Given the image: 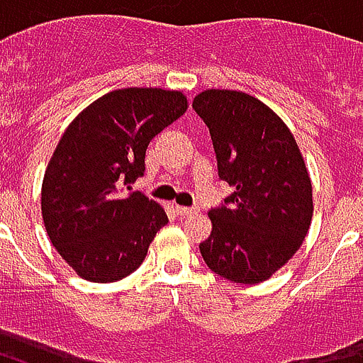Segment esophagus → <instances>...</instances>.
Here are the masks:
<instances>
[{"mask_svg": "<svg viewBox=\"0 0 363 363\" xmlns=\"http://www.w3.org/2000/svg\"><path fill=\"white\" fill-rule=\"evenodd\" d=\"M174 212L179 213L181 218H189L192 213H196V210L194 208H184V206H174Z\"/></svg>", "mask_w": 363, "mask_h": 363, "instance_id": "obj_1", "label": "esophagus"}]
</instances>
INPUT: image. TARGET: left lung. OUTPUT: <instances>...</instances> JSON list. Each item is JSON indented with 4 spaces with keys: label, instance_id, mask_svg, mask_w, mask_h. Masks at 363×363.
<instances>
[{
    "label": "left lung",
    "instance_id": "8db88e82",
    "mask_svg": "<svg viewBox=\"0 0 363 363\" xmlns=\"http://www.w3.org/2000/svg\"><path fill=\"white\" fill-rule=\"evenodd\" d=\"M192 106L210 128L220 179L233 186L208 213L212 233L200 243L202 259L229 281L268 280L296 255L311 225L303 155L284 120L243 91H202Z\"/></svg>",
    "mask_w": 363,
    "mask_h": 363
}]
</instances>
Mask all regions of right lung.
Wrapping results in <instances>:
<instances>
[{
  "instance_id": "right-lung-1",
  "label": "right lung",
  "mask_w": 363,
  "mask_h": 363,
  "mask_svg": "<svg viewBox=\"0 0 363 363\" xmlns=\"http://www.w3.org/2000/svg\"><path fill=\"white\" fill-rule=\"evenodd\" d=\"M189 108L181 91L128 87L106 93L60 138L43 181V220L60 257L89 281H116L140 267L165 225V210L130 192L145 150Z\"/></svg>"
}]
</instances>
